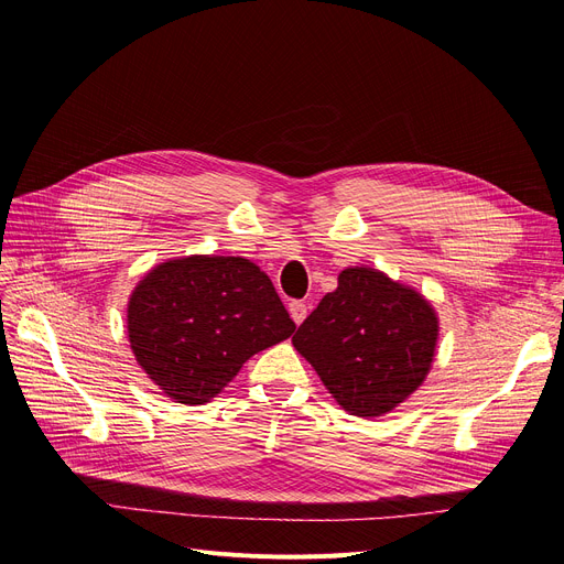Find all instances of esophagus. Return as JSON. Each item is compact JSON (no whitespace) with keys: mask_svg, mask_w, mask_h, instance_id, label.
<instances>
[{"mask_svg":"<svg viewBox=\"0 0 564 564\" xmlns=\"http://www.w3.org/2000/svg\"><path fill=\"white\" fill-rule=\"evenodd\" d=\"M288 311H290V317H292L294 324H302L308 315V306L304 302H290Z\"/></svg>","mask_w":564,"mask_h":564,"instance_id":"esophagus-1","label":"esophagus"}]
</instances>
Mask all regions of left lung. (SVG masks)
Wrapping results in <instances>:
<instances>
[{
  "mask_svg": "<svg viewBox=\"0 0 564 564\" xmlns=\"http://www.w3.org/2000/svg\"><path fill=\"white\" fill-rule=\"evenodd\" d=\"M438 317L419 290L372 267H347L292 345L351 416L400 406L432 368Z\"/></svg>",
  "mask_w": 564,
  "mask_h": 564,
  "instance_id": "left-lung-1",
  "label": "left lung"
}]
</instances>
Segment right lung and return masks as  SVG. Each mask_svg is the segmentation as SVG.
<instances>
[{"mask_svg":"<svg viewBox=\"0 0 564 564\" xmlns=\"http://www.w3.org/2000/svg\"><path fill=\"white\" fill-rule=\"evenodd\" d=\"M292 332L294 322L270 276L242 256L164 260L128 302L137 364L181 404L210 402L253 354Z\"/></svg>","mask_w":564,"mask_h":564,"instance_id":"right-lung-1","label":"right lung"}]
</instances>
